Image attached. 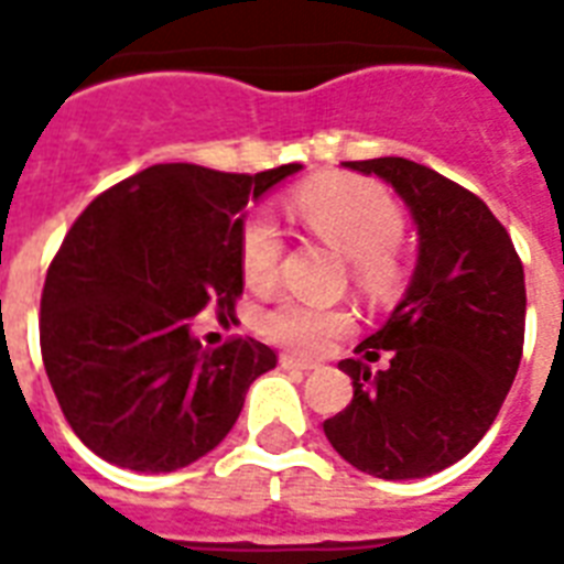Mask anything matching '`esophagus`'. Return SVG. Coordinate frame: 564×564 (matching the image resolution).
<instances>
[{
  "label": "esophagus",
  "mask_w": 564,
  "mask_h": 564,
  "mask_svg": "<svg viewBox=\"0 0 564 564\" xmlns=\"http://www.w3.org/2000/svg\"><path fill=\"white\" fill-rule=\"evenodd\" d=\"M281 366H283V369H292V371H313V369H316V362L301 360V357H295V354H281Z\"/></svg>",
  "instance_id": "obj_1"
}]
</instances>
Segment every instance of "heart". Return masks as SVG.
Segmentation results:
<instances>
[{
  "mask_svg": "<svg viewBox=\"0 0 564 564\" xmlns=\"http://www.w3.org/2000/svg\"><path fill=\"white\" fill-rule=\"evenodd\" d=\"M292 216L325 242L351 257L354 278L371 292L389 290L401 272L394 242L403 234L398 198L377 181L357 175H330L304 184L292 195ZM283 237L269 213H251L239 228V265L248 286L269 290L278 281ZM265 339L295 354H325L336 339L354 330L345 307L286 299L260 318Z\"/></svg>",
  "mask_w": 564,
  "mask_h": 564,
  "instance_id": "b5f03b06",
  "label": "heart"
}]
</instances>
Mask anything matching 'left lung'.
I'll return each instance as SVG.
<instances>
[{
    "label": "left lung",
    "mask_w": 564,
    "mask_h": 564,
    "mask_svg": "<svg viewBox=\"0 0 564 564\" xmlns=\"http://www.w3.org/2000/svg\"><path fill=\"white\" fill-rule=\"evenodd\" d=\"M403 198L419 230V263L386 325L357 345L383 372L343 360L354 398L325 421V436L354 468L415 480L471 451L516 380L524 351V265L482 198L406 158L348 161Z\"/></svg>",
    "instance_id": "1"
}]
</instances>
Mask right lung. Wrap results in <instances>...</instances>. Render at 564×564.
I'll list each match as a JSON object with an SVG mask.
<instances>
[{
    "instance_id": "1",
    "label": "right lung",
    "mask_w": 564,
    "mask_h": 564,
    "mask_svg": "<svg viewBox=\"0 0 564 564\" xmlns=\"http://www.w3.org/2000/svg\"><path fill=\"white\" fill-rule=\"evenodd\" d=\"M299 170L158 163L75 219L46 272L40 351L93 454L131 471H178L237 424L248 386L278 357L251 336L207 351L189 325L204 307L234 310L242 210Z\"/></svg>"
}]
</instances>
